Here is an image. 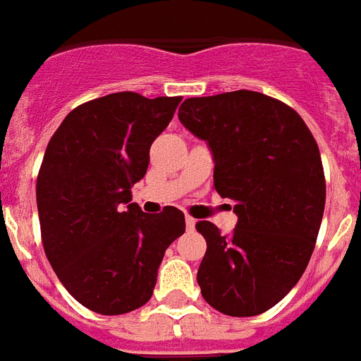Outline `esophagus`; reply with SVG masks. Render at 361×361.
<instances>
[{
  "instance_id": "34e87169",
  "label": "esophagus",
  "mask_w": 361,
  "mask_h": 361,
  "mask_svg": "<svg viewBox=\"0 0 361 361\" xmlns=\"http://www.w3.org/2000/svg\"><path fill=\"white\" fill-rule=\"evenodd\" d=\"M194 227H195V220H194V218H190V216H186V229L194 231Z\"/></svg>"
}]
</instances>
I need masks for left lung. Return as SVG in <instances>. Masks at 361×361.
<instances>
[{
    "label": "left lung",
    "mask_w": 361,
    "mask_h": 361,
    "mask_svg": "<svg viewBox=\"0 0 361 361\" xmlns=\"http://www.w3.org/2000/svg\"><path fill=\"white\" fill-rule=\"evenodd\" d=\"M178 121L207 141L214 188L235 201L231 235L210 221L201 295L231 317L261 315L298 283L321 229L326 183L315 137L295 109L255 91L186 99Z\"/></svg>",
    "instance_id": "1"
}]
</instances>
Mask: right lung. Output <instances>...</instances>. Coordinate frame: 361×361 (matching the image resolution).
I'll return each mask as SVG.
<instances>
[{"mask_svg":"<svg viewBox=\"0 0 361 361\" xmlns=\"http://www.w3.org/2000/svg\"><path fill=\"white\" fill-rule=\"evenodd\" d=\"M180 100L132 91L89 100L46 147L37 177L46 257L65 289L94 313L123 315L147 304L164 253L186 229L175 207L145 214L130 203L152 141Z\"/></svg>","mask_w":361,"mask_h":361,"instance_id":"obj_1","label":"right lung"}]
</instances>
